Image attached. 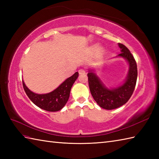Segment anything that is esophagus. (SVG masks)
<instances>
[{
    "instance_id": "obj_1",
    "label": "esophagus",
    "mask_w": 159,
    "mask_h": 159,
    "mask_svg": "<svg viewBox=\"0 0 159 159\" xmlns=\"http://www.w3.org/2000/svg\"><path fill=\"white\" fill-rule=\"evenodd\" d=\"M79 73L80 74H85V71L84 70H79Z\"/></svg>"
}]
</instances>
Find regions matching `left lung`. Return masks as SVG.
Instances as JSON below:
<instances>
[{
  "instance_id": "left-lung-1",
  "label": "left lung",
  "mask_w": 159,
  "mask_h": 159,
  "mask_svg": "<svg viewBox=\"0 0 159 159\" xmlns=\"http://www.w3.org/2000/svg\"><path fill=\"white\" fill-rule=\"evenodd\" d=\"M121 53L117 57L124 58L128 63V72L126 79L121 85L108 88L94 72V69L89 68L88 76L91 93L98 105L107 110L117 109L126 104L133 94L137 79V67L135 60L130 50L121 43H118Z\"/></svg>"
}]
</instances>
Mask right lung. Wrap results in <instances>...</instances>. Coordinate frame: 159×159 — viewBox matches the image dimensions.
Masks as SVG:
<instances>
[{"instance_id": "1", "label": "right lung", "mask_w": 159, "mask_h": 159, "mask_svg": "<svg viewBox=\"0 0 159 159\" xmlns=\"http://www.w3.org/2000/svg\"><path fill=\"white\" fill-rule=\"evenodd\" d=\"M78 76L79 72H76L72 76L64 80L52 92L43 94L33 92L26 86L25 82L22 81V84L26 95L36 106L45 111L55 112L63 109L66 105L69 99L71 88Z\"/></svg>"}]
</instances>
